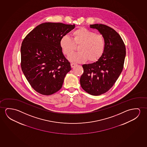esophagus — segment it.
<instances>
[{
    "label": "esophagus",
    "mask_w": 147,
    "mask_h": 147,
    "mask_svg": "<svg viewBox=\"0 0 147 147\" xmlns=\"http://www.w3.org/2000/svg\"><path fill=\"white\" fill-rule=\"evenodd\" d=\"M76 65H77V63H71V66L72 68H74Z\"/></svg>",
    "instance_id": "obj_1"
}]
</instances>
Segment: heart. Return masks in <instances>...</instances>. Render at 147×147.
<instances>
[{
  "label": "heart",
  "instance_id": "heart-1",
  "mask_svg": "<svg viewBox=\"0 0 147 147\" xmlns=\"http://www.w3.org/2000/svg\"><path fill=\"white\" fill-rule=\"evenodd\" d=\"M72 38L68 36L61 38L59 44L63 54L69 55L78 45V52L74 53L68 57L70 61L84 63L88 59L90 62L97 61L101 57L105 49V40L101 34H95L94 32L84 27H80L71 34Z\"/></svg>",
  "mask_w": 147,
  "mask_h": 147
}]
</instances>
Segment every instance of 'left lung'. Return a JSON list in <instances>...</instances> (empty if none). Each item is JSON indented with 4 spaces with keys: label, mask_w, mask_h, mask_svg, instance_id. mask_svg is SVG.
<instances>
[{
    "label": "left lung",
    "mask_w": 147,
    "mask_h": 147,
    "mask_svg": "<svg viewBox=\"0 0 147 147\" xmlns=\"http://www.w3.org/2000/svg\"><path fill=\"white\" fill-rule=\"evenodd\" d=\"M104 37L105 49L98 61L82 65L80 79L82 88L90 95L99 96L107 92L115 84L123 69L126 48L120 34L108 26L90 25Z\"/></svg>",
    "instance_id": "8db88e82"
}]
</instances>
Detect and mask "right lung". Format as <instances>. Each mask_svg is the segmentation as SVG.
<instances>
[{"mask_svg": "<svg viewBox=\"0 0 147 147\" xmlns=\"http://www.w3.org/2000/svg\"><path fill=\"white\" fill-rule=\"evenodd\" d=\"M75 26L62 23H43L24 38L21 67L27 81L38 93L52 95L61 88L65 75L71 68L59 42Z\"/></svg>", "mask_w": 147, "mask_h": 147, "instance_id": "right-lung-1", "label": "right lung"}]
</instances>
